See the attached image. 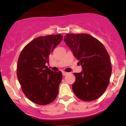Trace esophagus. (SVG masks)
Returning <instances> with one entry per match:
<instances>
[{
  "label": "esophagus",
  "mask_w": 126,
  "mask_h": 126,
  "mask_svg": "<svg viewBox=\"0 0 126 126\" xmlns=\"http://www.w3.org/2000/svg\"><path fill=\"white\" fill-rule=\"evenodd\" d=\"M62 74H63V76H65L67 74H68V73H66L65 71H62Z\"/></svg>",
  "instance_id": "obj_1"
}]
</instances>
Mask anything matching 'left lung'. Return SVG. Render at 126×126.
Listing matches in <instances>:
<instances>
[{
  "mask_svg": "<svg viewBox=\"0 0 126 126\" xmlns=\"http://www.w3.org/2000/svg\"><path fill=\"white\" fill-rule=\"evenodd\" d=\"M64 42L83 69L81 73H74L73 92L81 100H96L106 90L112 73L107 51L100 41L88 34H67Z\"/></svg>",
  "mask_w": 126,
  "mask_h": 126,
  "instance_id": "8db88e82",
  "label": "left lung"
}]
</instances>
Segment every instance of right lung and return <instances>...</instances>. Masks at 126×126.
<instances>
[{"label":"right lung","mask_w":126,"mask_h":126,"mask_svg":"<svg viewBox=\"0 0 126 126\" xmlns=\"http://www.w3.org/2000/svg\"><path fill=\"white\" fill-rule=\"evenodd\" d=\"M62 40L61 34L40 36L26 45L17 61V76L26 96L38 105L52 103L59 92L62 79L61 71L45 65L49 55Z\"/></svg>","instance_id":"1"}]
</instances>
